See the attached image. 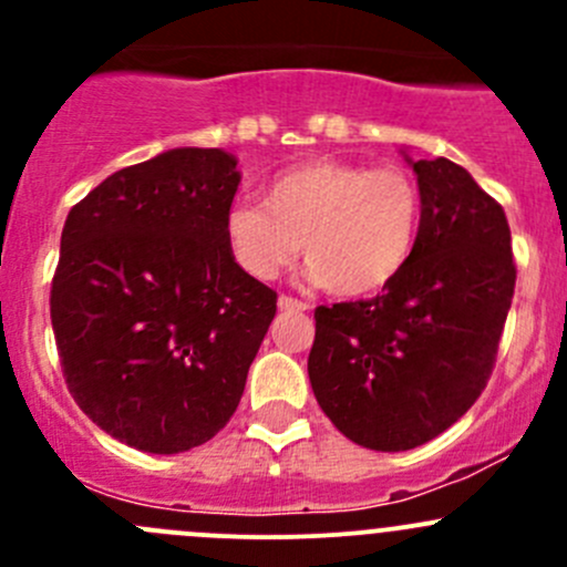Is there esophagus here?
Here are the masks:
<instances>
[{
	"mask_svg": "<svg viewBox=\"0 0 567 567\" xmlns=\"http://www.w3.org/2000/svg\"><path fill=\"white\" fill-rule=\"evenodd\" d=\"M277 307H279V310H282V312H305V310H307L305 301L293 299V296H279Z\"/></svg>",
	"mask_w": 567,
	"mask_h": 567,
	"instance_id": "1",
	"label": "esophagus"
}]
</instances>
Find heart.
<instances>
[{
	"label": "heart",
	"mask_w": 567,
	"mask_h": 567,
	"mask_svg": "<svg viewBox=\"0 0 567 567\" xmlns=\"http://www.w3.org/2000/svg\"><path fill=\"white\" fill-rule=\"evenodd\" d=\"M420 225L422 194L405 169L310 158L274 175L262 205H230L225 244L257 282L277 277L301 247L316 282L357 299L403 271Z\"/></svg>",
	"instance_id": "obj_1"
}]
</instances>
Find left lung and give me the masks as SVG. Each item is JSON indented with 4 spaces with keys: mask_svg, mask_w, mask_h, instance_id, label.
Wrapping results in <instances>:
<instances>
[{
    "mask_svg": "<svg viewBox=\"0 0 567 567\" xmlns=\"http://www.w3.org/2000/svg\"><path fill=\"white\" fill-rule=\"evenodd\" d=\"M420 238L370 301L318 307L307 373L353 444L400 453L458 422L494 370L516 288L505 210L450 158L411 162Z\"/></svg>",
    "mask_w": 567,
    "mask_h": 567,
    "instance_id": "8db88e82",
    "label": "left lung"
}]
</instances>
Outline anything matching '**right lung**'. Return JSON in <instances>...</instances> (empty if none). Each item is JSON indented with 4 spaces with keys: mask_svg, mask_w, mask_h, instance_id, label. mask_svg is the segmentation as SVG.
<instances>
[{
    "mask_svg": "<svg viewBox=\"0 0 567 567\" xmlns=\"http://www.w3.org/2000/svg\"><path fill=\"white\" fill-rule=\"evenodd\" d=\"M219 147H173L117 169L68 214L51 326L79 409L153 455L230 422L277 293L225 244L241 183Z\"/></svg>",
    "mask_w": 567,
    "mask_h": 567,
    "instance_id": "obj_1",
    "label": "right lung"
}]
</instances>
